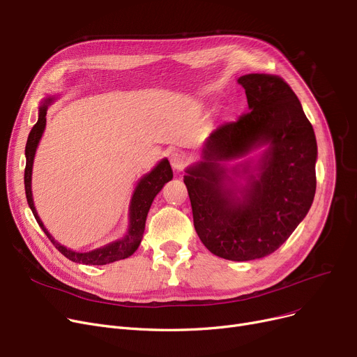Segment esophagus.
I'll list each match as a JSON object with an SVG mask.
<instances>
[{
	"label": "esophagus",
	"mask_w": 357,
	"mask_h": 357,
	"mask_svg": "<svg viewBox=\"0 0 357 357\" xmlns=\"http://www.w3.org/2000/svg\"><path fill=\"white\" fill-rule=\"evenodd\" d=\"M169 160H171V165L176 172L182 171L183 166L186 165V156L182 152H174L171 158H169Z\"/></svg>",
	"instance_id": "obj_1"
}]
</instances>
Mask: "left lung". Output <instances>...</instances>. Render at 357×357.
Wrapping results in <instances>:
<instances>
[{"mask_svg":"<svg viewBox=\"0 0 357 357\" xmlns=\"http://www.w3.org/2000/svg\"><path fill=\"white\" fill-rule=\"evenodd\" d=\"M249 112L218 126L202 147V160L186 169L194 227L213 255L234 261L265 257L284 245L315 195L317 140L291 86L276 75L249 73ZM268 145L255 170L229 169L222 161ZM248 174L238 189L234 176Z\"/></svg>","mask_w":357,"mask_h":357,"instance_id":"left-lung-1","label":"left lung"}]
</instances>
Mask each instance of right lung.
Here are the masks:
<instances>
[{
	"mask_svg": "<svg viewBox=\"0 0 357 357\" xmlns=\"http://www.w3.org/2000/svg\"><path fill=\"white\" fill-rule=\"evenodd\" d=\"M53 101V98L45 100V102L39 108V120L33 126L27 144H26V169H24V188H26V197L29 207L33 211V215L36 221L39 222V226L45 231V234L49 237V240L53 243V246L58 249L65 257L69 260L75 261V264H84V265H107L112 264L116 260L126 259L128 256L133 255L142 241L143 233H144V226H146V217L150 210V205H152L155 197L160 192L163 188V185L172 179V167L169 165L167 159H162L152 171L146 174L137 183L136 190L133 192V197H131L130 201V210H128V217H130V224H128V230L127 234L120 238L109 243V245H105L100 249L79 253V252H73L70 249H66L62 246L61 243L56 241L52 234L46 230L43 226V222L40 217L37 215V211L34 208V202H33V194H31V171H33V160L36 155V149L37 144H39L42 135L46 127V112L49 104Z\"/></svg>",
	"mask_w": 357,
	"mask_h": 357,
	"instance_id": "obj_1",
	"label": "right lung"
}]
</instances>
